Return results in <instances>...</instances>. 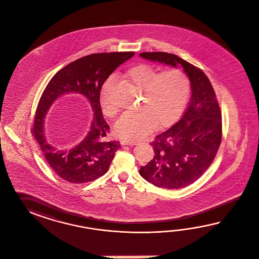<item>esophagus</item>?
<instances>
[{"instance_id":"1","label":"esophagus","mask_w":259,"mask_h":259,"mask_svg":"<svg viewBox=\"0 0 259 259\" xmlns=\"http://www.w3.org/2000/svg\"><path fill=\"white\" fill-rule=\"evenodd\" d=\"M120 144L121 145H137V144H139V142L138 141H126V140H121L120 141Z\"/></svg>"}]
</instances>
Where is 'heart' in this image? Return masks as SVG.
<instances>
[{
    "label": "heart",
    "mask_w": 259,
    "mask_h": 259,
    "mask_svg": "<svg viewBox=\"0 0 259 259\" xmlns=\"http://www.w3.org/2000/svg\"><path fill=\"white\" fill-rule=\"evenodd\" d=\"M126 81L141 90V109L123 113L114 125L115 133L128 141L144 138L157 126L171 125L182 113L190 94L187 75L180 69H167L157 73L149 64H138L124 73ZM112 79L102 87L100 104L102 113L112 117L116 107L110 104L108 90Z\"/></svg>",
    "instance_id": "1"
}]
</instances>
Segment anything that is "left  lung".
<instances>
[{
  "instance_id": "8db88e82",
  "label": "left lung",
  "mask_w": 259,
  "mask_h": 259,
  "mask_svg": "<svg viewBox=\"0 0 259 259\" xmlns=\"http://www.w3.org/2000/svg\"><path fill=\"white\" fill-rule=\"evenodd\" d=\"M140 57L178 68L181 65L191 85V100L181 119L152 143L155 156L140 175L153 185L184 188L212 164L221 142V113L212 84L202 71L179 56L143 52Z\"/></svg>"
}]
</instances>
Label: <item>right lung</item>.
<instances>
[{
    "instance_id": "obj_1",
    "label": "right lung",
    "mask_w": 259,
    "mask_h": 259,
    "mask_svg": "<svg viewBox=\"0 0 259 259\" xmlns=\"http://www.w3.org/2000/svg\"><path fill=\"white\" fill-rule=\"evenodd\" d=\"M134 54L112 52L82 57L59 71L46 87L36 111L33 132L48 164L64 181L85 183L108 171L120 144L116 141H104L109 125L102 116L100 95L106 78ZM64 94L82 96L94 113L87 136L71 148L51 141L45 131L48 110Z\"/></svg>"
}]
</instances>
